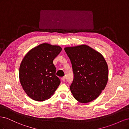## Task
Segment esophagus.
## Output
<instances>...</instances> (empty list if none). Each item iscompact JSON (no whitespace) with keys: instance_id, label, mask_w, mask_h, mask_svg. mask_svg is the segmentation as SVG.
Masks as SVG:
<instances>
[{"instance_id":"esophagus-1","label":"esophagus","mask_w":129,"mask_h":129,"mask_svg":"<svg viewBox=\"0 0 129 129\" xmlns=\"http://www.w3.org/2000/svg\"><path fill=\"white\" fill-rule=\"evenodd\" d=\"M61 80L63 81H64L65 80H66V77L65 76H63V77H62V78H61Z\"/></svg>"}]
</instances>
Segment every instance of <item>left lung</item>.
<instances>
[{
    "mask_svg": "<svg viewBox=\"0 0 129 129\" xmlns=\"http://www.w3.org/2000/svg\"><path fill=\"white\" fill-rule=\"evenodd\" d=\"M72 64L74 79L70 89L77 101L88 103L99 97L108 80L104 58L87 45L64 48Z\"/></svg>",
    "mask_w": 129,
    "mask_h": 129,
    "instance_id": "obj_1",
    "label": "left lung"
}]
</instances>
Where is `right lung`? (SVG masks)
<instances>
[{
  "label": "right lung",
  "instance_id": "add662e5",
  "mask_svg": "<svg viewBox=\"0 0 129 129\" xmlns=\"http://www.w3.org/2000/svg\"><path fill=\"white\" fill-rule=\"evenodd\" d=\"M61 50L60 46L45 43L31 49L23 58L19 79L30 98L37 101L48 100L58 88L61 81L55 75L53 60Z\"/></svg>",
  "mask_w": 129,
  "mask_h": 129
}]
</instances>
